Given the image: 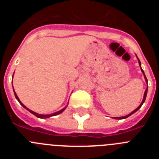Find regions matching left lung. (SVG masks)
Here are the masks:
<instances>
[{"label": "left lung", "instance_id": "8db88e82", "mask_svg": "<svg viewBox=\"0 0 159 159\" xmlns=\"http://www.w3.org/2000/svg\"><path fill=\"white\" fill-rule=\"evenodd\" d=\"M136 57H137V56H136ZM137 59H138V60H139V66H140V67H141V62H140V60H139V59L137 57ZM141 71H142V72H143V75H144V78H145V80H146V82L147 83V77H146V75H145V73H144V71H143V70L142 69V67H141ZM147 90H148V86H147V89H146V91H145V92H144V95H143V101H142V102H141V104L139 105V106L137 108H136L135 110H134L133 111L131 112V113H130V114H128V115H127V116H122V117H114V119H127V117H129V116H131L132 114H134V113H135L136 111H137L138 110H139V109L140 107H142V105L143 104V102H145V99H146V97H147Z\"/></svg>", "mask_w": 159, "mask_h": 159}]
</instances>
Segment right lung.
Wrapping results in <instances>:
<instances>
[{"label": "right lung", "mask_w": 159, "mask_h": 159, "mask_svg": "<svg viewBox=\"0 0 159 159\" xmlns=\"http://www.w3.org/2000/svg\"><path fill=\"white\" fill-rule=\"evenodd\" d=\"M12 88H13V86H12ZM13 92H14V95H15V97H16V99H17V100H18V102H19L20 103V105H21V106L23 107H25V109H26V110H28V111H29V112H31V113H32V114H33V115H34V116H36V117H37V118H40V119H47V118L52 117V116H57V115H59V114H61V113H62V112L64 111V110H65V109H66V107H67V106H66L65 107H64V108H63V109H61V110H60V111H59L55 112V113H52V114H49V115H40V114H38V113H36V112H34V111H31L30 109H29V108H28L27 107H25V105H24L23 103H22V102H20V99H19V98H18L17 95H16V92H15V91H14V89H13ZM67 104H68V103H67Z\"/></svg>", "instance_id": "right-lung-1"}]
</instances>
